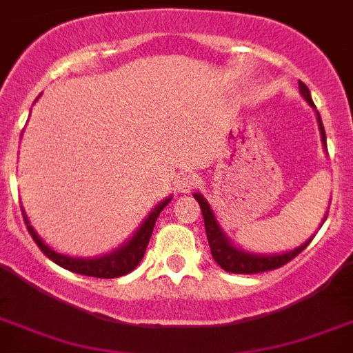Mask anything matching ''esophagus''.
Masks as SVG:
<instances>
[{"instance_id":"1","label":"esophagus","mask_w":353,"mask_h":353,"mask_svg":"<svg viewBox=\"0 0 353 353\" xmlns=\"http://www.w3.org/2000/svg\"><path fill=\"white\" fill-rule=\"evenodd\" d=\"M197 176H194V174H181V176L177 177L176 181V186L177 190L183 192V194H188V192H192L194 188L197 186Z\"/></svg>"}]
</instances>
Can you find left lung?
<instances>
[{
  "mask_svg": "<svg viewBox=\"0 0 353 353\" xmlns=\"http://www.w3.org/2000/svg\"><path fill=\"white\" fill-rule=\"evenodd\" d=\"M299 90L301 96L305 97L306 103L310 107L316 108L314 101H312L310 90L306 87L305 83L299 81ZM317 114V123H319V130H321V141L326 147V134L325 127H323V121H321L319 112ZM196 201L199 203L203 212V219H205V230H206V239H208V245H210L212 257L216 261L217 265L221 266L223 270L230 272V274H259V272H268V270H276L279 266L286 265L288 261H292L296 256H299L301 252L305 250L306 246L310 245V241L314 239V236L305 241L301 246L294 248L290 252H285V254H276V256H263V254H250V252H245L241 248H237L230 243V239L225 236V232L217 223L216 216H214V210L212 206L208 205L205 197L196 192L194 194Z\"/></svg>",
  "mask_w": 353,
  "mask_h": 353,
  "instance_id": "left-lung-1",
  "label": "left lung"
}]
</instances>
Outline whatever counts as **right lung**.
Here are the masks:
<instances>
[{"label": "right lung", "instance_id": "1", "mask_svg": "<svg viewBox=\"0 0 353 353\" xmlns=\"http://www.w3.org/2000/svg\"><path fill=\"white\" fill-rule=\"evenodd\" d=\"M172 197H167L165 201H161L159 205L154 208V210L148 214V217L143 221V225L137 228V232L128 239L123 246H119L117 250L110 252L107 256L94 257V259H83V257H68L63 256V254H57L52 248H48L45 243L41 241V237L37 236L34 228L28 223L25 212H23V217H25V225H27L30 236L36 241V245L39 246V250L45 254L50 261H54L56 265H59L65 270L76 272V274H81V276L88 277H99V279H114V277L127 276L128 272H132L139 265V261L145 256V250H147L148 241H150L152 230H154V225L157 221V216L161 214V210L170 203Z\"/></svg>", "mask_w": 353, "mask_h": 353}]
</instances>
